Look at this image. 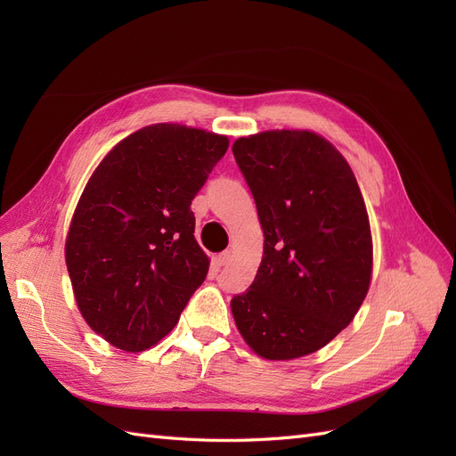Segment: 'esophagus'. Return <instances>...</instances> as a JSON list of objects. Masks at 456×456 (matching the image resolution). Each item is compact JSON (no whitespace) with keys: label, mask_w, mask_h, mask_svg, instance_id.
I'll list each match as a JSON object with an SVG mask.
<instances>
[{"label":"esophagus","mask_w":456,"mask_h":456,"mask_svg":"<svg viewBox=\"0 0 456 456\" xmlns=\"http://www.w3.org/2000/svg\"><path fill=\"white\" fill-rule=\"evenodd\" d=\"M228 262H230V251H224V253L216 255V265H218V266H226Z\"/></svg>","instance_id":"esophagus-1"}]
</instances>
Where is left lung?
<instances>
[{
	"label": "left lung",
	"instance_id": "left-lung-1",
	"mask_svg": "<svg viewBox=\"0 0 456 456\" xmlns=\"http://www.w3.org/2000/svg\"><path fill=\"white\" fill-rule=\"evenodd\" d=\"M233 158L256 203L265 255L232 298L245 342L266 360H295L348 327L369 291L370 226L340 151L312 131L238 139Z\"/></svg>",
	"mask_w": 456,
	"mask_h": 456
}]
</instances>
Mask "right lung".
<instances>
[{
	"label": "right lung",
	"mask_w": 456,
	"mask_h": 456,
	"mask_svg": "<svg viewBox=\"0 0 456 456\" xmlns=\"http://www.w3.org/2000/svg\"><path fill=\"white\" fill-rule=\"evenodd\" d=\"M226 150L223 134L156 123L116 144L89 178L66 266L81 315L116 348L154 346L203 283L209 258L190 205Z\"/></svg>",
	"instance_id": "right-lung-1"
}]
</instances>
